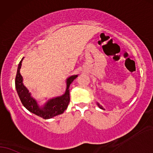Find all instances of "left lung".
Here are the masks:
<instances>
[{
    "instance_id": "left-lung-1",
    "label": "left lung",
    "mask_w": 153,
    "mask_h": 153,
    "mask_svg": "<svg viewBox=\"0 0 153 153\" xmlns=\"http://www.w3.org/2000/svg\"><path fill=\"white\" fill-rule=\"evenodd\" d=\"M97 105H98V106H99V108H101V109H103V110H104V108H103L102 107V105H101L100 104H99V103H97Z\"/></svg>"
}]
</instances>
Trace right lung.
Returning <instances> with one entry per match:
<instances>
[{"label": "right lung", "instance_id": "obj_1", "mask_svg": "<svg viewBox=\"0 0 153 153\" xmlns=\"http://www.w3.org/2000/svg\"><path fill=\"white\" fill-rule=\"evenodd\" d=\"M24 57L18 65L17 75L15 78V87L21 102L24 107L30 113L35 114L45 120L50 119L64 113L68 107L70 101L69 87L78 75H72L66 79V89L64 94L60 97L49 99L42 105L38 104V101L31 97L28 89L23 84V78L20 74V68Z\"/></svg>", "mask_w": 153, "mask_h": 153}]
</instances>
